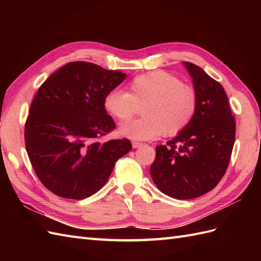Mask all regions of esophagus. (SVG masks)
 <instances>
[{"label":"esophagus","mask_w":261,"mask_h":261,"mask_svg":"<svg viewBox=\"0 0 261 261\" xmlns=\"http://www.w3.org/2000/svg\"><path fill=\"white\" fill-rule=\"evenodd\" d=\"M142 146L141 142H138V141H132V147L134 148H139Z\"/></svg>","instance_id":"obj_1"}]
</instances>
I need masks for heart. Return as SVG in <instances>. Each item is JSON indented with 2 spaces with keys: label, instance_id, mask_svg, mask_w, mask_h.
<instances>
[{
  "label": "heart",
  "instance_id": "heart-1",
  "mask_svg": "<svg viewBox=\"0 0 261 261\" xmlns=\"http://www.w3.org/2000/svg\"><path fill=\"white\" fill-rule=\"evenodd\" d=\"M142 118L122 124L119 134L132 140H150L160 135H178L191 123L196 113L198 96L192 85L162 69L136 76L127 92L113 88L104 95L105 111L118 121L130 119L135 104Z\"/></svg>",
  "mask_w": 261,
  "mask_h": 261
}]
</instances>
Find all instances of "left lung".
<instances>
[{
	"label": "left lung",
	"mask_w": 261,
	"mask_h": 261,
	"mask_svg": "<svg viewBox=\"0 0 261 261\" xmlns=\"http://www.w3.org/2000/svg\"><path fill=\"white\" fill-rule=\"evenodd\" d=\"M184 65L197 92L196 113L178 136L156 147L150 167L156 186L176 199L212 191L225 174L236 140L234 116L222 85L198 66Z\"/></svg>",
	"instance_id": "8db88e82"
}]
</instances>
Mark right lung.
Listing matches in <instances>:
<instances>
[{
  "instance_id": "obj_1",
  "label": "right lung",
  "mask_w": 261,
  "mask_h": 261,
  "mask_svg": "<svg viewBox=\"0 0 261 261\" xmlns=\"http://www.w3.org/2000/svg\"><path fill=\"white\" fill-rule=\"evenodd\" d=\"M119 70L71 62L55 71L32 99L24 141L42 185L57 196L83 199L101 190L116 160L129 152V139L99 141L115 123L104 95L125 80Z\"/></svg>"
}]
</instances>
